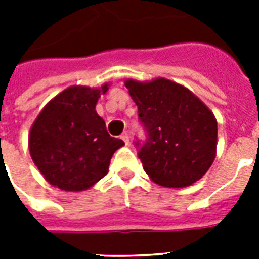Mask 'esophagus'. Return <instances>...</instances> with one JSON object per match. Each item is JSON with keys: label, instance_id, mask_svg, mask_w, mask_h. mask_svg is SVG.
<instances>
[{"label": "esophagus", "instance_id": "34e87169", "mask_svg": "<svg viewBox=\"0 0 259 259\" xmlns=\"http://www.w3.org/2000/svg\"><path fill=\"white\" fill-rule=\"evenodd\" d=\"M121 140L123 142H125L126 145H129V142H130V137H129V133L127 132H125V133H122L121 136Z\"/></svg>", "mask_w": 259, "mask_h": 259}]
</instances>
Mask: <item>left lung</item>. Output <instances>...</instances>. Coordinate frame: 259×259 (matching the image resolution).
<instances>
[{"mask_svg":"<svg viewBox=\"0 0 259 259\" xmlns=\"http://www.w3.org/2000/svg\"><path fill=\"white\" fill-rule=\"evenodd\" d=\"M138 106L145 141H136L138 158L154 183L187 187L204 176L217 153L218 123L211 110L189 91L168 79L126 80Z\"/></svg>","mask_w":259,"mask_h":259,"instance_id":"obj_1","label":"left lung"}]
</instances>
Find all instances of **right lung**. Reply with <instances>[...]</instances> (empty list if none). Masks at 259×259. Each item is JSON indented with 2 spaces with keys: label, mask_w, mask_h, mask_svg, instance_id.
I'll list each match as a JSON object with an SVG mask.
<instances>
[{
  "label": "right lung",
  "mask_w": 259,
  "mask_h": 259,
  "mask_svg": "<svg viewBox=\"0 0 259 259\" xmlns=\"http://www.w3.org/2000/svg\"><path fill=\"white\" fill-rule=\"evenodd\" d=\"M72 86L41 110L29 134L34 165L50 184L63 191H84L109 172L114 152L125 142L111 137L95 111L101 93Z\"/></svg>",
  "instance_id": "add662e5"
}]
</instances>
